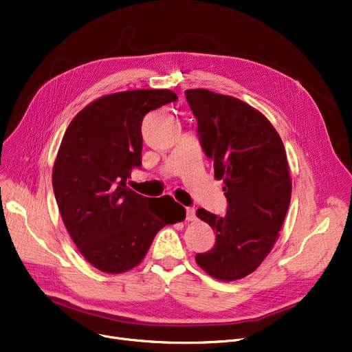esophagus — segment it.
I'll use <instances>...</instances> for the list:
<instances>
[{"label":"esophagus","instance_id":"obj_1","mask_svg":"<svg viewBox=\"0 0 352 352\" xmlns=\"http://www.w3.org/2000/svg\"><path fill=\"white\" fill-rule=\"evenodd\" d=\"M186 220H187V221L196 220V210H195L193 207H187V208H186Z\"/></svg>","mask_w":352,"mask_h":352}]
</instances>
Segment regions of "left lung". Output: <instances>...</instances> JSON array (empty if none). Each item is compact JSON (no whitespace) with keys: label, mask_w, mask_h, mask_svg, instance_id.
<instances>
[{"label":"left lung","mask_w":352,"mask_h":352,"mask_svg":"<svg viewBox=\"0 0 352 352\" xmlns=\"http://www.w3.org/2000/svg\"><path fill=\"white\" fill-rule=\"evenodd\" d=\"M184 94L228 201L223 217L197 210L215 244L196 262L215 279L236 280L254 272L279 236L292 196L286 151L274 125L247 102L206 89Z\"/></svg>","instance_id":"8db88e82"}]
</instances>
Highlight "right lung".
<instances>
[{
  "mask_svg": "<svg viewBox=\"0 0 352 352\" xmlns=\"http://www.w3.org/2000/svg\"><path fill=\"white\" fill-rule=\"evenodd\" d=\"M170 90H133L104 96L80 111L67 126L55 165L53 192L67 232L94 267L122 274L141 263L156 232L186 217L172 197L135 193L126 186L141 168L144 117L173 102Z\"/></svg>",
  "mask_w": 352,
  "mask_h": 352,
  "instance_id": "add662e5",
  "label": "right lung"
}]
</instances>
